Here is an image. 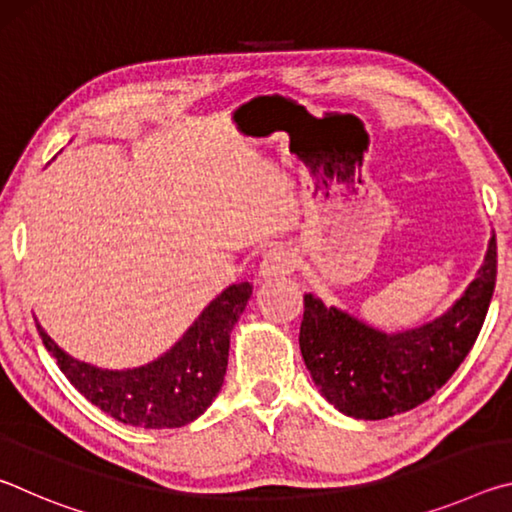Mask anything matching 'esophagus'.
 <instances>
[{
    "label": "esophagus",
    "instance_id": "esophagus-1",
    "mask_svg": "<svg viewBox=\"0 0 512 512\" xmlns=\"http://www.w3.org/2000/svg\"><path fill=\"white\" fill-rule=\"evenodd\" d=\"M293 268H296V255L287 246H275L264 253L262 262H259V275L264 280H273V277H284L291 275Z\"/></svg>",
    "mask_w": 512,
    "mask_h": 512
}]
</instances>
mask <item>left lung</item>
<instances>
[{"label":"left lung","instance_id":"1","mask_svg":"<svg viewBox=\"0 0 512 512\" xmlns=\"http://www.w3.org/2000/svg\"><path fill=\"white\" fill-rule=\"evenodd\" d=\"M497 280V241L452 307L402 332H381L316 293H305L300 352L311 379L334 409L357 420L411 411L461 366L488 314Z\"/></svg>","mask_w":512,"mask_h":512}]
</instances>
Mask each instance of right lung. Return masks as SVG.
I'll use <instances>...</instances> for the list:
<instances>
[{"label": "right lung", "mask_w": 512, "mask_h": 512, "mask_svg": "<svg viewBox=\"0 0 512 512\" xmlns=\"http://www.w3.org/2000/svg\"><path fill=\"white\" fill-rule=\"evenodd\" d=\"M250 296V282L230 284L167 352L144 366L124 370L74 359L38 320L36 325L58 368L85 400L131 427L176 429L203 415L219 395L228 368L232 327L244 314Z\"/></svg>", "instance_id": "1"}]
</instances>
